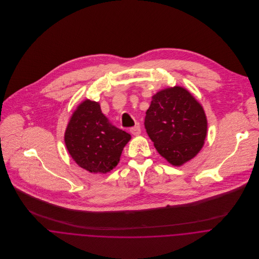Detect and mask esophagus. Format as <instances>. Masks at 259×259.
I'll return each mask as SVG.
<instances>
[{"label": "esophagus", "mask_w": 259, "mask_h": 259, "mask_svg": "<svg viewBox=\"0 0 259 259\" xmlns=\"http://www.w3.org/2000/svg\"><path fill=\"white\" fill-rule=\"evenodd\" d=\"M131 133L134 135V136H139L141 134V127L139 125H136L134 127L131 128Z\"/></svg>", "instance_id": "esophagus-1"}]
</instances>
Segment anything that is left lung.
<instances>
[{
	"label": "left lung",
	"instance_id": "8db88e82",
	"mask_svg": "<svg viewBox=\"0 0 259 259\" xmlns=\"http://www.w3.org/2000/svg\"><path fill=\"white\" fill-rule=\"evenodd\" d=\"M145 127L161 156L170 164L181 166L202 149L207 135V119L192 94L176 85L152 97Z\"/></svg>",
	"mask_w": 259,
	"mask_h": 259
}]
</instances>
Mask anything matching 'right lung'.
<instances>
[{
  "mask_svg": "<svg viewBox=\"0 0 259 259\" xmlns=\"http://www.w3.org/2000/svg\"><path fill=\"white\" fill-rule=\"evenodd\" d=\"M130 140L131 135L110 123L102 113L99 103L89 99L72 113L64 135L72 159L94 174L112 170Z\"/></svg>",
  "mask_w": 259,
  "mask_h": 259,
  "instance_id": "add662e5",
  "label": "right lung"
}]
</instances>
